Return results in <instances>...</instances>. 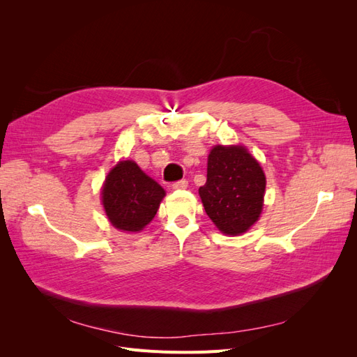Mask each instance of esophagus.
<instances>
[{"label":"esophagus","mask_w":357,"mask_h":357,"mask_svg":"<svg viewBox=\"0 0 357 357\" xmlns=\"http://www.w3.org/2000/svg\"><path fill=\"white\" fill-rule=\"evenodd\" d=\"M172 189H177V190L188 189V181L186 180H180V181L172 183Z\"/></svg>","instance_id":"esophagus-1"}]
</instances>
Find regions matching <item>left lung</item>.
I'll return each instance as SVG.
<instances>
[{
	"label": "left lung",
	"instance_id": "obj_1",
	"mask_svg": "<svg viewBox=\"0 0 357 357\" xmlns=\"http://www.w3.org/2000/svg\"><path fill=\"white\" fill-rule=\"evenodd\" d=\"M265 186L262 167L244 146H214L199 197L220 232L241 235L261 218Z\"/></svg>",
	"mask_w": 357,
	"mask_h": 357
}]
</instances>
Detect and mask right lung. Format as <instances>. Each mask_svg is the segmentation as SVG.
Masks as SVG:
<instances>
[{"label":"right lung","instance_id":"add662e5","mask_svg":"<svg viewBox=\"0 0 357 357\" xmlns=\"http://www.w3.org/2000/svg\"><path fill=\"white\" fill-rule=\"evenodd\" d=\"M165 190L134 160H121L107 174L101 198L116 229L139 232L153 220Z\"/></svg>","mask_w":357,"mask_h":357}]
</instances>
